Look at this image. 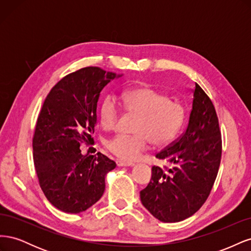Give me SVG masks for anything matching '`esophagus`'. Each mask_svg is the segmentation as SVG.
<instances>
[{"label":"esophagus","mask_w":251,"mask_h":251,"mask_svg":"<svg viewBox=\"0 0 251 251\" xmlns=\"http://www.w3.org/2000/svg\"><path fill=\"white\" fill-rule=\"evenodd\" d=\"M117 165H118V166H134L135 163H134V162L124 161V160H117Z\"/></svg>","instance_id":"obj_1"}]
</instances>
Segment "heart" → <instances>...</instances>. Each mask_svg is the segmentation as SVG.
Segmentation results:
<instances>
[{
	"label": "heart",
	"instance_id": "b5f03b06",
	"mask_svg": "<svg viewBox=\"0 0 251 251\" xmlns=\"http://www.w3.org/2000/svg\"><path fill=\"white\" fill-rule=\"evenodd\" d=\"M120 104L126 112L138 115L133 135L118 134L109 140L111 153L126 161H134L147 151L151 142L164 146L174 139L183 124V108L154 88L140 86L125 90L119 96H107L100 116L105 130H113L120 117Z\"/></svg>",
	"mask_w": 251,
	"mask_h": 251
}]
</instances>
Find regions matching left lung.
I'll use <instances>...</instances> for the list:
<instances>
[{"instance_id":"1","label":"left lung","mask_w":251,"mask_h":251,"mask_svg":"<svg viewBox=\"0 0 251 251\" xmlns=\"http://www.w3.org/2000/svg\"><path fill=\"white\" fill-rule=\"evenodd\" d=\"M222 137L215 105L196 82L186 130L156 157L168 166L151 168V179L140 199L161 222H180L207 200L217 178Z\"/></svg>"}]
</instances>
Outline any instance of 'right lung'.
Returning a JSON list of instances; mask_svg holds the SVG:
<instances>
[{
	"mask_svg": "<svg viewBox=\"0 0 251 251\" xmlns=\"http://www.w3.org/2000/svg\"><path fill=\"white\" fill-rule=\"evenodd\" d=\"M120 75L86 67L51 89L37 117L32 139L39 183L48 201L68 214L87 210L101 198L105 175L116 163L105 155H83L94 144L101 90ZM93 149V148H92Z\"/></svg>",
	"mask_w": 251,
	"mask_h": 251,
	"instance_id": "1",
	"label": "right lung"
}]
</instances>
